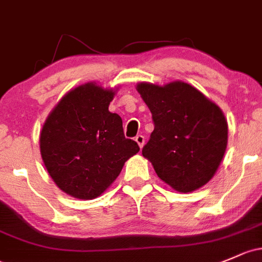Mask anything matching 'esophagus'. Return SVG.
<instances>
[{"instance_id":"1","label":"esophagus","mask_w":262,"mask_h":262,"mask_svg":"<svg viewBox=\"0 0 262 262\" xmlns=\"http://www.w3.org/2000/svg\"><path fill=\"white\" fill-rule=\"evenodd\" d=\"M144 137L142 136V134H139V136L136 137V142L138 143V145L140 148H143V145H144Z\"/></svg>"}]
</instances>
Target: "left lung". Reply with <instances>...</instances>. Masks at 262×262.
<instances>
[{
  "label": "left lung",
  "mask_w": 262,
  "mask_h": 262,
  "mask_svg": "<svg viewBox=\"0 0 262 262\" xmlns=\"http://www.w3.org/2000/svg\"><path fill=\"white\" fill-rule=\"evenodd\" d=\"M137 90L154 122L143 157L176 191L187 193L205 186L227 147L228 129L222 110L183 81L163 86L139 82Z\"/></svg>",
  "instance_id": "8db88e82"
}]
</instances>
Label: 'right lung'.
<instances>
[{"label": "right lung", "mask_w": 262, "mask_h": 262, "mask_svg": "<svg viewBox=\"0 0 262 262\" xmlns=\"http://www.w3.org/2000/svg\"><path fill=\"white\" fill-rule=\"evenodd\" d=\"M113 89L86 82L52 109L40 134V152L52 181L79 200L100 196L139 152L124 137L122 118L109 112Z\"/></svg>", "instance_id": "1"}]
</instances>
